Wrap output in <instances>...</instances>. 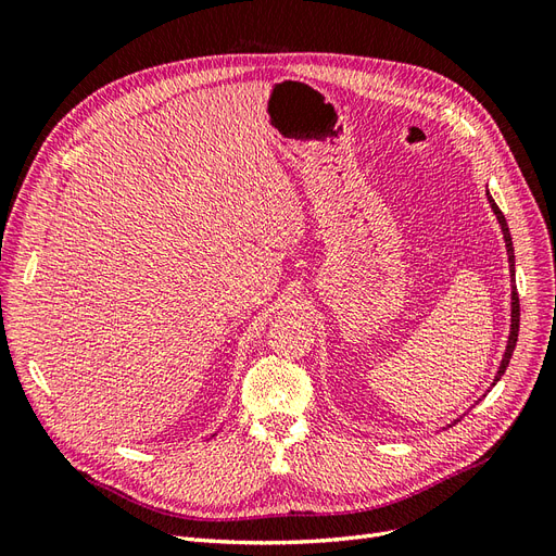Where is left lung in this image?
Returning a JSON list of instances; mask_svg holds the SVG:
<instances>
[{
    "mask_svg": "<svg viewBox=\"0 0 556 556\" xmlns=\"http://www.w3.org/2000/svg\"><path fill=\"white\" fill-rule=\"evenodd\" d=\"M486 199H490V206L496 215V220L501 225V231H503V241H506V250H508V262H510V276L515 278V250H513V239H510V231H508V223H506V215L501 213V208L496 206V201L492 199V194L486 192ZM517 333H519V294H517V285L513 282V313H510V336H508V345H506V355H503L501 359V366H498V374L494 378V384L498 382V378L506 374L508 368V362L513 357V350L517 345Z\"/></svg>",
    "mask_w": 556,
    "mask_h": 556,
    "instance_id": "obj_1",
    "label": "left lung"
}]
</instances>
